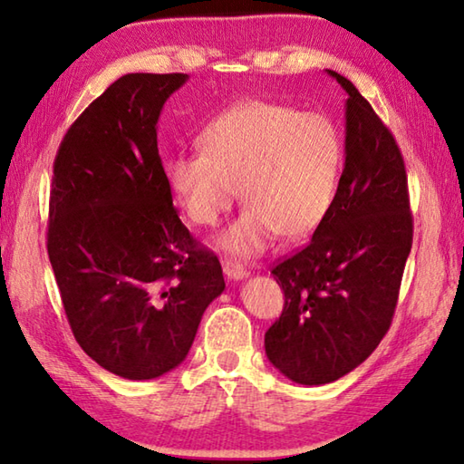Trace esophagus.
Returning a JSON list of instances; mask_svg holds the SVG:
<instances>
[{
	"label": "esophagus",
	"instance_id": "esophagus-1",
	"mask_svg": "<svg viewBox=\"0 0 464 464\" xmlns=\"http://www.w3.org/2000/svg\"><path fill=\"white\" fill-rule=\"evenodd\" d=\"M223 272H225V276L231 278V280H243V278L249 276L247 268H243L241 264L233 262V260H225L223 262Z\"/></svg>",
	"mask_w": 464,
	"mask_h": 464
}]
</instances>
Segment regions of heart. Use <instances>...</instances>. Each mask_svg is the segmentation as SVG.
Wrapping results in <instances>:
<instances>
[{
  "label": "heart",
  "instance_id": "b5f03b06",
  "mask_svg": "<svg viewBox=\"0 0 464 464\" xmlns=\"http://www.w3.org/2000/svg\"><path fill=\"white\" fill-rule=\"evenodd\" d=\"M200 149L168 157L163 178L184 215L200 227L221 221L241 190L247 207L217 239L227 256H260L278 233L307 237L335 200L343 140L325 114L247 100L204 127Z\"/></svg>",
  "mask_w": 464,
  "mask_h": 464
}]
</instances>
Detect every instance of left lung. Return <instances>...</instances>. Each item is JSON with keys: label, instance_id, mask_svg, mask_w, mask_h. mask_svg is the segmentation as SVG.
<instances>
[{"label": "left lung", "instance_id": "left-lung-1", "mask_svg": "<svg viewBox=\"0 0 464 464\" xmlns=\"http://www.w3.org/2000/svg\"><path fill=\"white\" fill-rule=\"evenodd\" d=\"M335 200L311 241L272 270L285 309L264 337L274 368L298 384L334 382L372 354L395 313L413 221L401 151L354 83Z\"/></svg>", "mask_w": 464, "mask_h": 464}]
</instances>
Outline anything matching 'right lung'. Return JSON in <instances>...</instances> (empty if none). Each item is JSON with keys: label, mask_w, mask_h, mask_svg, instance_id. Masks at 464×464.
Returning <instances> with one entry per match:
<instances>
[{"label": "right lung", "mask_w": 464, "mask_h": 464, "mask_svg": "<svg viewBox=\"0 0 464 464\" xmlns=\"http://www.w3.org/2000/svg\"><path fill=\"white\" fill-rule=\"evenodd\" d=\"M186 73H129L83 110L53 166L46 249L77 343L108 372L151 381L186 360L221 264L174 208L157 121Z\"/></svg>", "instance_id": "obj_1"}]
</instances>
